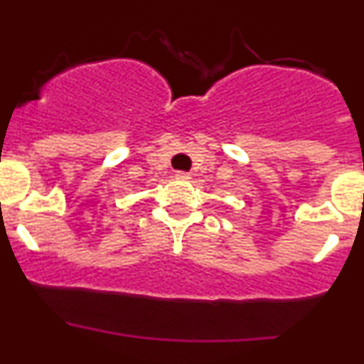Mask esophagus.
I'll use <instances>...</instances> for the list:
<instances>
[{"label":"esophagus","instance_id":"1","mask_svg":"<svg viewBox=\"0 0 364 364\" xmlns=\"http://www.w3.org/2000/svg\"><path fill=\"white\" fill-rule=\"evenodd\" d=\"M176 179H190V174L188 172L179 171V172H176Z\"/></svg>","mask_w":364,"mask_h":364}]
</instances>
